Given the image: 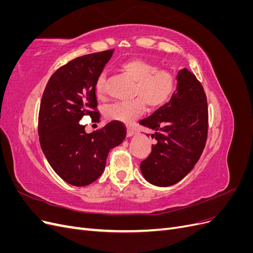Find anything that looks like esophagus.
<instances>
[{"mask_svg":"<svg viewBox=\"0 0 253 253\" xmlns=\"http://www.w3.org/2000/svg\"><path fill=\"white\" fill-rule=\"evenodd\" d=\"M134 134H135V129H134V128H131V127H128V128H127V133H126L127 137H131V136H133Z\"/></svg>","mask_w":253,"mask_h":253,"instance_id":"1","label":"esophagus"}]
</instances>
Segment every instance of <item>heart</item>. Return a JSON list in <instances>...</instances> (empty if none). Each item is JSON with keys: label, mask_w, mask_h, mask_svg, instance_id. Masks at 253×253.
<instances>
[{"label": "heart", "mask_w": 253, "mask_h": 253, "mask_svg": "<svg viewBox=\"0 0 253 253\" xmlns=\"http://www.w3.org/2000/svg\"><path fill=\"white\" fill-rule=\"evenodd\" d=\"M120 68L136 83L133 97L138 99L110 105L105 110V115L112 120L131 124L143 114L145 104L152 110L162 108L170 100L177 85L176 76L171 71L159 68L147 60L138 58L126 60L120 64ZM105 79L106 76L102 73L96 81L95 90L99 98L105 95Z\"/></svg>", "instance_id": "heart-1"}]
</instances>
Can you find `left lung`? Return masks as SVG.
Returning <instances> with one entry per match:
<instances>
[{"instance_id": "1", "label": "left lung", "mask_w": 253, "mask_h": 253, "mask_svg": "<svg viewBox=\"0 0 253 253\" xmlns=\"http://www.w3.org/2000/svg\"><path fill=\"white\" fill-rule=\"evenodd\" d=\"M171 100L139 124L157 140L140 163L143 177L158 187H169L193 169L208 136V104L204 87L187 68L177 74Z\"/></svg>"}]
</instances>
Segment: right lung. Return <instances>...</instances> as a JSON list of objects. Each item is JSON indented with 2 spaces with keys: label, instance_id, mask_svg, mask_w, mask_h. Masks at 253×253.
<instances>
[{
  "label": "right lung",
  "instance_id": "obj_1",
  "mask_svg": "<svg viewBox=\"0 0 253 253\" xmlns=\"http://www.w3.org/2000/svg\"><path fill=\"white\" fill-rule=\"evenodd\" d=\"M114 49L76 58L52 74L44 89L39 111L41 149L61 178L84 187L98 179L111 149L125 140L126 129L113 120L87 134L79 121L89 116L99 122L95 84Z\"/></svg>",
  "mask_w": 253,
  "mask_h": 253
}]
</instances>
